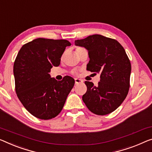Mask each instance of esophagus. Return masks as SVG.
Listing matches in <instances>:
<instances>
[{
  "label": "esophagus",
  "mask_w": 152,
  "mask_h": 152,
  "mask_svg": "<svg viewBox=\"0 0 152 152\" xmlns=\"http://www.w3.org/2000/svg\"><path fill=\"white\" fill-rule=\"evenodd\" d=\"M83 80H81V79L75 78V84H76V85H78V84L83 83Z\"/></svg>",
  "instance_id": "esophagus-1"
}]
</instances>
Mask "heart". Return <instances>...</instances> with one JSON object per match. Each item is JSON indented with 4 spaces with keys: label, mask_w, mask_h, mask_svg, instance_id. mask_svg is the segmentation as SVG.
<instances>
[{
    "label": "heart",
    "mask_w": 152,
    "mask_h": 152,
    "mask_svg": "<svg viewBox=\"0 0 152 152\" xmlns=\"http://www.w3.org/2000/svg\"><path fill=\"white\" fill-rule=\"evenodd\" d=\"M78 49V48H77ZM77 73V72L76 71V70H73V71H72V74H76Z\"/></svg>",
    "instance_id": "heart-1"
}]
</instances>
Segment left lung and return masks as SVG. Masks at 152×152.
<instances>
[{"label": "left lung", "instance_id": "8db88e82", "mask_svg": "<svg viewBox=\"0 0 152 152\" xmlns=\"http://www.w3.org/2000/svg\"><path fill=\"white\" fill-rule=\"evenodd\" d=\"M75 45L88 50V71L100 74L97 86L85 81L87 90L83 100L94 114H109L121 104L128 94L131 63L125 50L117 40L101 35L76 40Z\"/></svg>", "mask_w": 152, "mask_h": 152}]
</instances>
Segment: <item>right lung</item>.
Segmentation results:
<instances>
[{
	"label": "right lung",
	"mask_w": 152,
	"mask_h": 152,
	"mask_svg": "<svg viewBox=\"0 0 152 152\" xmlns=\"http://www.w3.org/2000/svg\"><path fill=\"white\" fill-rule=\"evenodd\" d=\"M65 39L37 38L20 48L13 64L15 92L28 111L37 118L50 119L59 114L75 81L69 76L58 81L50 69L60 65Z\"/></svg>",
	"instance_id": "obj_1"
}]
</instances>
